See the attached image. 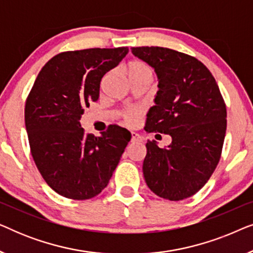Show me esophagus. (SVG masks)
<instances>
[{
	"mask_svg": "<svg viewBox=\"0 0 253 253\" xmlns=\"http://www.w3.org/2000/svg\"><path fill=\"white\" fill-rule=\"evenodd\" d=\"M131 141L134 143V141H141V137L136 132H131Z\"/></svg>",
	"mask_w": 253,
	"mask_h": 253,
	"instance_id": "obj_1",
	"label": "esophagus"
}]
</instances>
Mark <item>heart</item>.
<instances>
[{
	"label": "heart",
	"mask_w": 253,
	"mask_h": 253,
	"mask_svg": "<svg viewBox=\"0 0 253 253\" xmlns=\"http://www.w3.org/2000/svg\"><path fill=\"white\" fill-rule=\"evenodd\" d=\"M127 75L131 82L134 81H153V70H152L150 65H147L144 62H132L127 65ZM141 116V110L139 108H129L126 109L123 114L124 121L127 126H134Z\"/></svg>",
	"instance_id": "obj_1"
}]
</instances>
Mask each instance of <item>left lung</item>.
Wrapping results in <instances>:
<instances>
[{"label": "left lung", "mask_w": 253, "mask_h": 253, "mask_svg": "<svg viewBox=\"0 0 253 253\" xmlns=\"http://www.w3.org/2000/svg\"><path fill=\"white\" fill-rule=\"evenodd\" d=\"M134 56L154 69L159 79L155 106L145 130L171 137L168 147L146 143L145 182L168 200L198 192L219 164L227 129V109L211 71L196 57L164 47H133Z\"/></svg>", "instance_id": "obj_1"}]
</instances>
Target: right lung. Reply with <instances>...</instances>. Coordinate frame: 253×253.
I'll return each instance as SVG.
<instances>
[{
  "label": "right lung",
  "mask_w": 253,
  "mask_h": 253,
  "mask_svg": "<svg viewBox=\"0 0 253 253\" xmlns=\"http://www.w3.org/2000/svg\"><path fill=\"white\" fill-rule=\"evenodd\" d=\"M127 47L64 51L44 64L25 105L33 160L55 192L91 199L108 184L131 137L112 126L100 137L81 126L84 109L99 99L103 76L119 65Z\"/></svg>",
  "instance_id": "right-lung-1"
}]
</instances>
